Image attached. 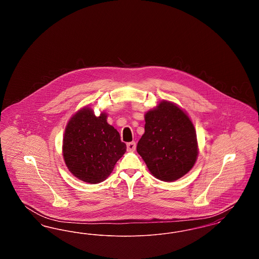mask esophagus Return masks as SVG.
I'll use <instances>...</instances> for the list:
<instances>
[{
    "label": "esophagus",
    "instance_id": "1",
    "mask_svg": "<svg viewBox=\"0 0 259 259\" xmlns=\"http://www.w3.org/2000/svg\"><path fill=\"white\" fill-rule=\"evenodd\" d=\"M127 150L130 152H133L136 150V143L135 142H131L127 144Z\"/></svg>",
    "mask_w": 259,
    "mask_h": 259
}]
</instances>
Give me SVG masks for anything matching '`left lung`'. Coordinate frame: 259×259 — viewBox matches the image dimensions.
<instances>
[{"label":"left lung","mask_w":259,"mask_h":259,"mask_svg":"<svg viewBox=\"0 0 259 259\" xmlns=\"http://www.w3.org/2000/svg\"><path fill=\"white\" fill-rule=\"evenodd\" d=\"M145 133L137 151L148 171L163 182H174L189 172L197 160L196 131L186 111L163 100L145 114Z\"/></svg>","instance_id":"8db88e82"}]
</instances>
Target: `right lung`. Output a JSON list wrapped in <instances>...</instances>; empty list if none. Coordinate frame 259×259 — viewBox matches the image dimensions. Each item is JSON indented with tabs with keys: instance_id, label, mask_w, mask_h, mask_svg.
I'll return each mask as SVG.
<instances>
[{
	"instance_id": "right-lung-1",
	"label": "right lung",
	"mask_w": 259,
	"mask_h": 259,
	"mask_svg": "<svg viewBox=\"0 0 259 259\" xmlns=\"http://www.w3.org/2000/svg\"><path fill=\"white\" fill-rule=\"evenodd\" d=\"M107 117L106 112L96 116L93 109L83 107L65 128L62 152L66 166L75 178L88 184L105 181L126 151L119 133Z\"/></svg>"
}]
</instances>
